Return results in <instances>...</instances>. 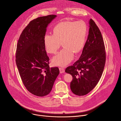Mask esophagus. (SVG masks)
<instances>
[{
	"label": "esophagus",
	"instance_id": "esophagus-1",
	"mask_svg": "<svg viewBox=\"0 0 121 121\" xmlns=\"http://www.w3.org/2000/svg\"><path fill=\"white\" fill-rule=\"evenodd\" d=\"M59 70L60 73H63L65 72V69L63 67H59Z\"/></svg>",
	"mask_w": 121,
	"mask_h": 121
}]
</instances>
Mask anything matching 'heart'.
I'll return each instance as SVG.
<instances>
[{"label": "heart", "mask_w": 121, "mask_h": 121, "mask_svg": "<svg viewBox=\"0 0 121 121\" xmlns=\"http://www.w3.org/2000/svg\"><path fill=\"white\" fill-rule=\"evenodd\" d=\"M87 30V26L83 21H65L55 27L53 34H45L44 44L47 53L56 54L61 43L64 47L53 58L55 65L64 66L71 62L74 53H79L84 46Z\"/></svg>", "instance_id": "b5f03b06"}]
</instances>
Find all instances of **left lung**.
Masks as SVG:
<instances>
[{
	"label": "left lung",
	"mask_w": 121,
	"mask_h": 121,
	"mask_svg": "<svg viewBox=\"0 0 121 121\" xmlns=\"http://www.w3.org/2000/svg\"><path fill=\"white\" fill-rule=\"evenodd\" d=\"M89 24L88 39L80 58L65 70L73 77L70 82L72 92L78 96L87 94L96 87L106 62L105 48L100 31L93 20H90Z\"/></svg>",
	"instance_id": "left-lung-1"
}]
</instances>
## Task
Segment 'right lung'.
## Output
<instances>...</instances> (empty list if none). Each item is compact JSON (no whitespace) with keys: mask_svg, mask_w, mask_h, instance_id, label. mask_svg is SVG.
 Returning a JSON list of instances; mask_svg holds the SVG:
<instances>
[{"mask_svg":"<svg viewBox=\"0 0 121 121\" xmlns=\"http://www.w3.org/2000/svg\"><path fill=\"white\" fill-rule=\"evenodd\" d=\"M56 17L49 15L30 21L17 45L16 63L22 80L27 90L37 96L48 95L59 74L57 67H49L44 44L46 28Z\"/></svg>","mask_w":121,"mask_h":121,"instance_id":"obj_1","label":"right lung"}]
</instances>
